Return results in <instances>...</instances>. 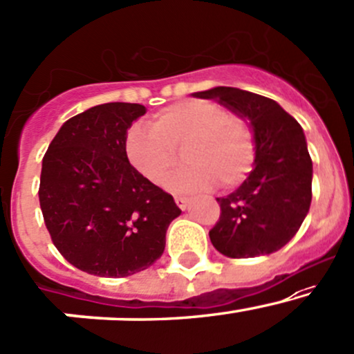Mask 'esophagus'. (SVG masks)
Listing matches in <instances>:
<instances>
[{
  "mask_svg": "<svg viewBox=\"0 0 354 354\" xmlns=\"http://www.w3.org/2000/svg\"><path fill=\"white\" fill-rule=\"evenodd\" d=\"M174 201H176V205L181 209H186V207H188V203H189V198L183 196V195H176L174 196Z\"/></svg>",
  "mask_w": 354,
  "mask_h": 354,
  "instance_id": "34e87169",
  "label": "esophagus"
}]
</instances>
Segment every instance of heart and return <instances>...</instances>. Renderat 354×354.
<instances>
[{"label": "heart", "instance_id": "1", "mask_svg": "<svg viewBox=\"0 0 354 354\" xmlns=\"http://www.w3.org/2000/svg\"><path fill=\"white\" fill-rule=\"evenodd\" d=\"M181 149L189 165L173 174L171 188L207 189L215 180L230 188L245 180L254 165V131L212 100L189 99L159 111L149 126L134 124L126 134L127 159L154 185L165 183Z\"/></svg>", "mask_w": 354, "mask_h": 354}]
</instances>
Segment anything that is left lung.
I'll return each instance as SVG.
<instances>
[{"label":"left lung","mask_w":354,"mask_h":354,"mask_svg":"<svg viewBox=\"0 0 354 354\" xmlns=\"http://www.w3.org/2000/svg\"><path fill=\"white\" fill-rule=\"evenodd\" d=\"M248 120L254 169L230 195L216 198L220 220L209 240L220 254L247 259L277 252L297 234L313 198V161L302 127L275 100L235 87L195 92Z\"/></svg>","instance_id":"obj_1"}]
</instances>
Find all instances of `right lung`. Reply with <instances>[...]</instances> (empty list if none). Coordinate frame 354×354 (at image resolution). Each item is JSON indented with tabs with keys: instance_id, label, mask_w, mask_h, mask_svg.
<instances>
[{
	"instance_id": "obj_1",
	"label": "right lung",
	"mask_w": 354,
	"mask_h": 354,
	"mask_svg": "<svg viewBox=\"0 0 354 354\" xmlns=\"http://www.w3.org/2000/svg\"><path fill=\"white\" fill-rule=\"evenodd\" d=\"M141 104L109 102L70 118L41 162L40 208L53 245L77 269L127 277L153 266L181 209L129 162Z\"/></svg>"
}]
</instances>
